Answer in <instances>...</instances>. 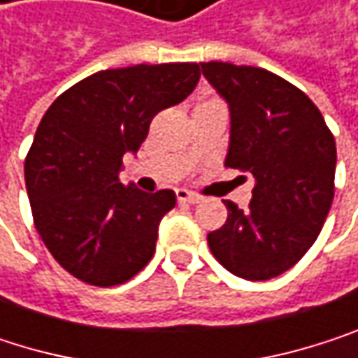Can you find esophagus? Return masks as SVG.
<instances>
[{"label":"esophagus","instance_id":"34e87169","mask_svg":"<svg viewBox=\"0 0 358 358\" xmlns=\"http://www.w3.org/2000/svg\"><path fill=\"white\" fill-rule=\"evenodd\" d=\"M176 197H178V203H189V206H195V203L201 201L199 195H195V193H191L187 189H178L176 191Z\"/></svg>","mask_w":358,"mask_h":358}]
</instances>
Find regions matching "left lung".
I'll return each instance as SVG.
<instances>
[{
    "instance_id": "obj_1",
    "label": "left lung",
    "mask_w": 358,
    "mask_h": 358,
    "mask_svg": "<svg viewBox=\"0 0 358 358\" xmlns=\"http://www.w3.org/2000/svg\"><path fill=\"white\" fill-rule=\"evenodd\" d=\"M201 71L231 110L224 165L256 178L245 212L224 201L229 218L208 235L210 250L241 279L279 277L310 250L329 214L334 134L302 90L266 69L214 60Z\"/></svg>"
}]
</instances>
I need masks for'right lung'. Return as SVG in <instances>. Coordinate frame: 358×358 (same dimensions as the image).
I'll list each match as a JSON object with an SVG mask.
<instances>
[{"label": "right lung", "instance_id": "add662e5", "mask_svg": "<svg viewBox=\"0 0 358 358\" xmlns=\"http://www.w3.org/2000/svg\"><path fill=\"white\" fill-rule=\"evenodd\" d=\"M199 77L197 62L108 69L45 110L24 159V185L39 237L79 281L119 285L152 258L176 195L121 185L123 155L140 148L152 117L182 102Z\"/></svg>", "mask_w": 358, "mask_h": 358}]
</instances>
